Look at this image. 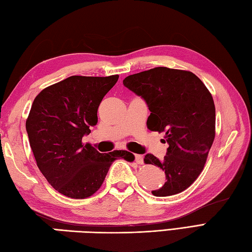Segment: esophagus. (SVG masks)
<instances>
[{"instance_id": "esophagus-1", "label": "esophagus", "mask_w": 252, "mask_h": 252, "mask_svg": "<svg viewBox=\"0 0 252 252\" xmlns=\"http://www.w3.org/2000/svg\"><path fill=\"white\" fill-rule=\"evenodd\" d=\"M135 162L138 164H143V157L140 154H136L135 155Z\"/></svg>"}]
</instances>
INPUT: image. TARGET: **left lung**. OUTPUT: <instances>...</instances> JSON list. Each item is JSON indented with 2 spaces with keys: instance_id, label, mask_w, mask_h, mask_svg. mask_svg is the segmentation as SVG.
Instances as JSON below:
<instances>
[{
  "instance_id": "obj_1",
  "label": "left lung",
  "mask_w": 252,
  "mask_h": 252,
  "mask_svg": "<svg viewBox=\"0 0 252 252\" xmlns=\"http://www.w3.org/2000/svg\"><path fill=\"white\" fill-rule=\"evenodd\" d=\"M123 85L141 95L151 111L148 129L164 132L168 143L163 159L146 154L145 164L165 172L166 182L152 190L158 197L181 193L202 173L216 134V111L207 87L189 70L157 67L130 75Z\"/></svg>"
}]
</instances>
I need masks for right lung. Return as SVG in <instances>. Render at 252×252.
Masks as SVG:
<instances>
[{
  "mask_svg": "<svg viewBox=\"0 0 252 252\" xmlns=\"http://www.w3.org/2000/svg\"><path fill=\"white\" fill-rule=\"evenodd\" d=\"M118 78L68 77L43 89L32 104L26 131L36 164L49 184L67 197H90L101 187L114 159H132L127 151L102 154L82 143L89 126L97 125L99 104Z\"/></svg>",
  "mask_w": 252,
  "mask_h": 252,
  "instance_id": "add662e5",
  "label": "right lung"
}]
</instances>
